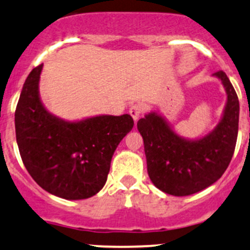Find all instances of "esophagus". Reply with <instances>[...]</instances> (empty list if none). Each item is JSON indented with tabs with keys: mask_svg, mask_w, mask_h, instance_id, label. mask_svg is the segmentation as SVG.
Instances as JSON below:
<instances>
[{
	"mask_svg": "<svg viewBox=\"0 0 250 250\" xmlns=\"http://www.w3.org/2000/svg\"><path fill=\"white\" fill-rule=\"evenodd\" d=\"M143 112V107L142 104H132V106L130 107V109H128V113H130V115L132 117V119L135 120V122H137L138 118L141 117V114H142Z\"/></svg>",
	"mask_w": 250,
	"mask_h": 250,
	"instance_id": "1",
	"label": "esophagus"
}]
</instances>
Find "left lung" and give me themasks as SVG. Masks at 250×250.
Listing matches in <instances>:
<instances>
[{"label": "left lung", "instance_id": "obj_1", "mask_svg": "<svg viewBox=\"0 0 250 250\" xmlns=\"http://www.w3.org/2000/svg\"><path fill=\"white\" fill-rule=\"evenodd\" d=\"M213 77L221 82L228 97L220 122L207 135L195 140L183 137L156 110L137 123L149 178L168 195L188 196L206 189L223 176L232 159L240 102L225 72H215Z\"/></svg>", "mask_w": 250, "mask_h": 250}]
</instances>
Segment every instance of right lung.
Listing matches in <instances>:
<instances>
[{"mask_svg":"<svg viewBox=\"0 0 250 250\" xmlns=\"http://www.w3.org/2000/svg\"><path fill=\"white\" fill-rule=\"evenodd\" d=\"M43 63L30 72L15 109V135L30 176L45 191L66 200L96 195L106 184L118 144L132 130L130 114L67 122L40 97Z\"/></svg>","mask_w":250,"mask_h":250,"instance_id":"obj_1","label":"right lung"}]
</instances>
